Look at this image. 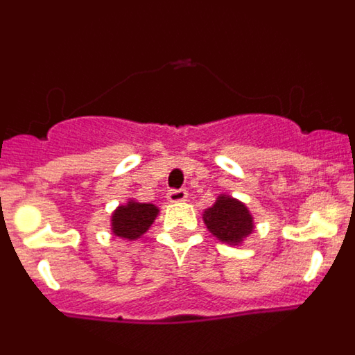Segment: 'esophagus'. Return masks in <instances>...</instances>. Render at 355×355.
Wrapping results in <instances>:
<instances>
[{
    "label": "esophagus",
    "mask_w": 355,
    "mask_h": 355,
    "mask_svg": "<svg viewBox=\"0 0 355 355\" xmlns=\"http://www.w3.org/2000/svg\"><path fill=\"white\" fill-rule=\"evenodd\" d=\"M188 197V192L187 190H183V188H178V190H168L167 193V199L171 200V202H184Z\"/></svg>",
    "instance_id": "esophagus-1"
}]
</instances>
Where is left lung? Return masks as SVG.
Here are the masks:
<instances>
[{"instance_id":"obj_1","label":"left lung","mask_w":355,"mask_h":355,"mask_svg":"<svg viewBox=\"0 0 355 355\" xmlns=\"http://www.w3.org/2000/svg\"><path fill=\"white\" fill-rule=\"evenodd\" d=\"M205 224L209 233L229 245H240L254 229L252 215L247 206L229 196H220L205 211Z\"/></svg>"}]
</instances>
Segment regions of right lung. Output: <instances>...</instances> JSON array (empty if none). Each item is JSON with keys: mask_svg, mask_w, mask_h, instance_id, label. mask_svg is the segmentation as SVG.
Returning <instances> with one entry per match:
<instances>
[{"mask_svg": "<svg viewBox=\"0 0 355 355\" xmlns=\"http://www.w3.org/2000/svg\"><path fill=\"white\" fill-rule=\"evenodd\" d=\"M158 215L155 205H142L130 200L126 206H119L112 215V231L115 236L137 240L142 236Z\"/></svg>", "mask_w": 355, "mask_h": 355, "instance_id": "add662e5", "label": "right lung"}]
</instances>
